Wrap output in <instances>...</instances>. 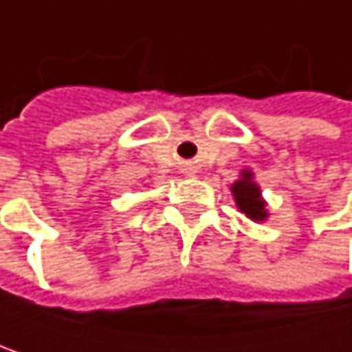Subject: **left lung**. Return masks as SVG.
Here are the masks:
<instances>
[{
    "instance_id": "1",
    "label": "left lung",
    "mask_w": 352,
    "mask_h": 352,
    "mask_svg": "<svg viewBox=\"0 0 352 352\" xmlns=\"http://www.w3.org/2000/svg\"><path fill=\"white\" fill-rule=\"evenodd\" d=\"M232 193H234V199H236L241 212H245L250 220H265L267 218L265 204L261 199V191H258L256 183L250 181V171H245L243 179L232 185Z\"/></svg>"
}]
</instances>
